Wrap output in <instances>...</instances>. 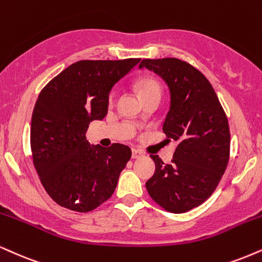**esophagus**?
<instances>
[{
	"label": "esophagus",
	"instance_id": "1",
	"mask_svg": "<svg viewBox=\"0 0 262 262\" xmlns=\"http://www.w3.org/2000/svg\"><path fill=\"white\" fill-rule=\"evenodd\" d=\"M141 156H143V152H141L140 150L133 149V151H132V157H133V159H139Z\"/></svg>",
	"mask_w": 262,
	"mask_h": 262
}]
</instances>
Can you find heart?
I'll list each match as a JSON object with an SVG mask.
<instances>
[{
    "label": "heart",
    "mask_w": 262,
    "mask_h": 262,
    "mask_svg": "<svg viewBox=\"0 0 262 262\" xmlns=\"http://www.w3.org/2000/svg\"><path fill=\"white\" fill-rule=\"evenodd\" d=\"M151 94H161V85L152 78H145L139 83V95L143 99V97L151 95ZM116 97H117V90L113 89L108 95V102H115Z\"/></svg>",
    "instance_id": "heart-1"
}]
</instances>
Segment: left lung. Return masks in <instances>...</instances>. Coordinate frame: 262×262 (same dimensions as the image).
<instances>
[{"label": "left lung", "instance_id": "8db88e82", "mask_svg": "<svg viewBox=\"0 0 262 262\" xmlns=\"http://www.w3.org/2000/svg\"><path fill=\"white\" fill-rule=\"evenodd\" d=\"M147 68L166 81L171 95L163 132L178 141L171 165L157 155L154 176L146 182L149 195L160 206L183 213L209 199L229 161L228 119L206 77L178 58L143 59Z\"/></svg>", "mask_w": 262, "mask_h": 262}]
</instances>
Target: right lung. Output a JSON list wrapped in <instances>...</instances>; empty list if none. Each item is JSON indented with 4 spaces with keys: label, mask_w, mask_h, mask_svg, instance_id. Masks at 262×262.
Listing matches in <instances>:
<instances>
[{
    "label": "right lung",
    "mask_w": 262,
    "mask_h": 262,
    "mask_svg": "<svg viewBox=\"0 0 262 262\" xmlns=\"http://www.w3.org/2000/svg\"><path fill=\"white\" fill-rule=\"evenodd\" d=\"M139 62L78 61L41 90L31 117L33 163L59 206L89 212L112 196L132 150L117 143L90 146L85 134L107 115L113 85Z\"/></svg>",
    "instance_id": "right-lung-1"
}]
</instances>
